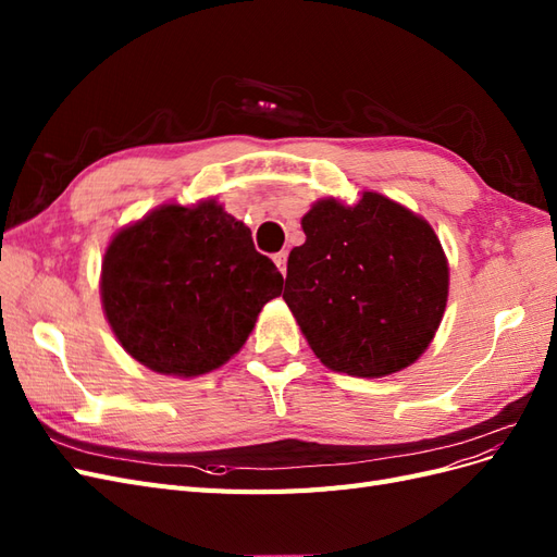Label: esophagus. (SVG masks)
<instances>
[{
  "instance_id": "esophagus-1",
  "label": "esophagus",
  "mask_w": 557,
  "mask_h": 557,
  "mask_svg": "<svg viewBox=\"0 0 557 557\" xmlns=\"http://www.w3.org/2000/svg\"><path fill=\"white\" fill-rule=\"evenodd\" d=\"M274 262L278 267V272L285 276V272H288V250H281L274 256Z\"/></svg>"
}]
</instances>
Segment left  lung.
Here are the masks:
<instances>
[{
    "instance_id": "8db88e82",
    "label": "left lung",
    "mask_w": 557,
    "mask_h": 557,
    "mask_svg": "<svg viewBox=\"0 0 557 557\" xmlns=\"http://www.w3.org/2000/svg\"><path fill=\"white\" fill-rule=\"evenodd\" d=\"M283 299L315 358L332 372L381 379L432 344L448 301V260L432 225L364 190L356 205L325 197L301 218Z\"/></svg>"
}]
</instances>
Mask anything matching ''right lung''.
<instances>
[{
    "instance_id": "obj_1",
    "label": "right lung",
    "mask_w": 557,
    "mask_h": 557,
    "mask_svg": "<svg viewBox=\"0 0 557 557\" xmlns=\"http://www.w3.org/2000/svg\"><path fill=\"white\" fill-rule=\"evenodd\" d=\"M281 288L276 264L215 199L160 205L115 232L99 276L115 339L144 367L181 379L239 352Z\"/></svg>"
}]
</instances>
